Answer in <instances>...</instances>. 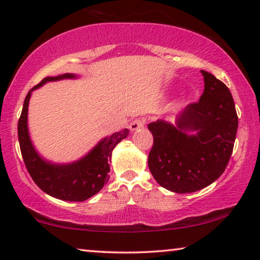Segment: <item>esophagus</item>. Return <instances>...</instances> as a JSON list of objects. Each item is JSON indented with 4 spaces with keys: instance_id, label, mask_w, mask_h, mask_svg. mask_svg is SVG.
Masks as SVG:
<instances>
[{
    "instance_id": "34e87169",
    "label": "esophagus",
    "mask_w": 260,
    "mask_h": 260,
    "mask_svg": "<svg viewBox=\"0 0 260 260\" xmlns=\"http://www.w3.org/2000/svg\"><path fill=\"white\" fill-rule=\"evenodd\" d=\"M143 126H145V119L139 118V119L133 120V121H132V122L129 123L128 127H129V129H131L132 132H134V131H138V129L142 128Z\"/></svg>"
}]
</instances>
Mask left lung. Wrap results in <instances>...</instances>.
<instances>
[{
	"instance_id": "1",
	"label": "left lung",
	"mask_w": 260,
	"mask_h": 260,
	"mask_svg": "<svg viewBox=\"0 0 260 260\" xmlns=\"http://www.w3.org/2000/svg\"><path fill=\"white\" fill-rule=\"evenodd\" d=\"M204 91L199 103L180 112L172 123L150 122L154 143L150 173L161 187L177 193L201 190L225 170L234 149L238 117L226 85L201 70Z\"/></svg>"
}]
</instances>
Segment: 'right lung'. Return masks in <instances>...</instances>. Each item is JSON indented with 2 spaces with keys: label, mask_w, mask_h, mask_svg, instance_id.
Returning a JSON list of instances; mask_svg holds the SVG:
<instances>
[{
  "label": "right lung",
  "mask_w": 260,
  "mask_h": 260,
  "mask_svg": "<svg viewBox=\"0 0 260 260\" xmlns=\"http://www.w3.org/2000/svg\"><path fill=\"white\" fill-rule=\"evenodd\" d=\"M75 78L77 76L72 73L46 77L31 88L23 104L17 129L23 160L35 183L55 199L69 202H83L99 192L107 183L112 152L122 139L127 138L129 131L125 128L104 138L85 156L71 164H53L42 157L32 145L28 129V107L31 93L48 81Z\"/></svg>",
  "instance_id": "obj_1"
}]
</instances>
